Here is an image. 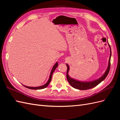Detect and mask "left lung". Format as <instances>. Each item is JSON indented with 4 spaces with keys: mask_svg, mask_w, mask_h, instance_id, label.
<instances>
[{
    "mask_svg": "<svg viewBox=\"0 0 120 120\" xmlns=\"http://www.w3.org/2000/svg\"><path fill=\"white\" fill-rule=\"evenodd\" d=\"M109 45L110 48V52H111L109 61V66H108L107 70L106 71V72H105L104 75L101 78H100L99 79H98V80H96L92 82H81L77 80H75V79H71V78L69 77V75H68V72L70 68H69L68 64H66L67 67V80L68 82L70 83V85L73 87V88L78 90H88L90 89H92L94 88V87L97 86L98 85H99L100 82H101L103 80H104L105 78L107 77V76L108 75L110 70L111 56L112 54L111 46L109 44Z\"/></svg>",
    "mask_w": 120,
    "mask_h": 120,
    "instance_id": "left-lung-1",
    "label": "left lung"
}]
</instances>
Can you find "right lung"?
Instances as JSON below:
<instances>
[{
	"instance_id": "right-lung-1",
	"label": "right lung",
	"mask_w": 120,
	"mask_h": 120,
	"mask_svg": "<svg viewBox=\"0 0 120 120\" xmlns=\"http://www.w3.org/2000/svg\"><path fill=\"white\" fill-rule=\"evenodd\" d=\"M57 66H58V63L56 62V64H54V66L53 67V68H52V70L51 71V72H50L49 78V79L48 82H47L45 85H43L42 86H38V87H30V86H24V85H23V86H25V88H28V89H32V90H41V89H45V88H46V87L48 86V85H49V83H50V81H51V80H52V75L53 72H54V71H55L56 68L57 67Z\"/></svg>"
}]
</instances>
